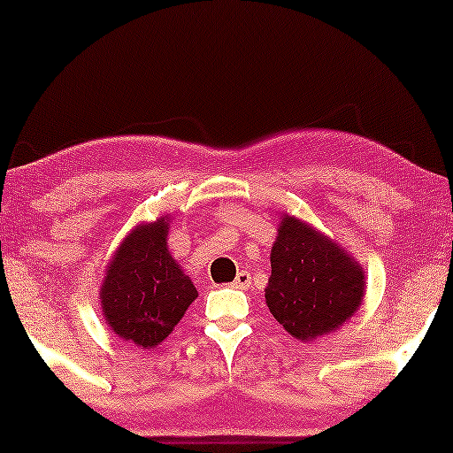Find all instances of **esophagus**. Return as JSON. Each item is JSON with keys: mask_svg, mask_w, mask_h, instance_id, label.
<instances>
[{"mask_svg": "<svg viewBox=\"0 0 453 453\" xmlns=\"http://www.w3.org/2000/svg\"><path fill=\"white\" fill-rule=\"evenodd\" d=\"M250 283H252V275L248 271H240L238 275H235V279H234V283H232V288H235V289H248L250 288Z\"/></svg>", "mask_w": 453, "mask_h": 453, "instance_id": "esophagus-1", "label": "esophagus"}]
</instances>
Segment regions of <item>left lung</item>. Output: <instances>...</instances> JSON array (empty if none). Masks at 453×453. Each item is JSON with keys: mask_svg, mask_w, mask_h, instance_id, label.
I'll return each instance as SVG.
<instances>
[{"mask_svg": "<svg viewBox=\"0 0 453 453\" xmlns=\"http://www.w3.org/2000/svg\"><path fill=\"white\" fill-rule=\"evenodd\" d=\"M365 273L347 250L305 221L283 215L271 248L265 299L275 320L308 342L339 330L359 310Z\"/></svg>", "mask_w": 453, "mask_h": 453, "instance_id": "1", "label": "left lung"}]
</instances>
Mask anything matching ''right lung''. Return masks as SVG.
Instances as JSON below:
<instances>
[{"instance_id": "add662e5", "label": "right lung", "mask_w": 453, "mask_h": 453, "mask_svg": "<svg viewBox=\"0 0 453 453\" xmlns=\"http://www.w3.org/2000/svg\"><path fill=\"white\" fill-rule=\"evenodd\" d=\"M168 221L164 215L133 229L112 254L100 288L108 326L142 349L160 345L199 296L168 250Z\"/></svg>"}]
</instances>
